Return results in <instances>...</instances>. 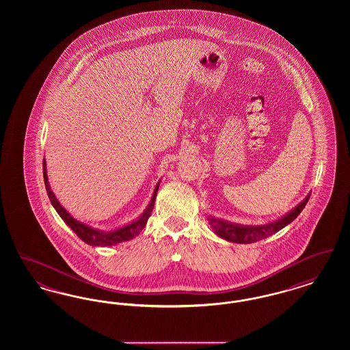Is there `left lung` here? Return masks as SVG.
I'll use <instances>...</instances> for the list:
<instances>
[{
	"label": "left lung",
	"instance_id": "left-lung-1",
	"mask_svg": "<svg viewBox=\"0 0 350 350\" xmlns=\"http://www.w3.org/2000/svg\"><path fill=\"white\" fill-rule=\"evenodd\" d=\"M308 194L306 197V200L299 203L293 211H290L287 215H284L282 219L270 223V224H265V226H239V224H232L228 221H223L219 220L215 217H208V224L211 226V228L214 230V232L217 233V236H220L221 239H226L228 241L232 243H239V244H248V243H253L261 239H265L267 236L273 234V233L278 232L280 230H282L283 227H286L287 224H290L295 217L299 215L301 210L304 208V206L307 204V202L310 200Z\"/></svg>",
	"mask_w": 350,
	"mask_h": 350
}]
</instances>
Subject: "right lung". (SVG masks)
Here are the masks:
<instances>
[{
	"instance_id": "1",
	"label": "right lung",
	"mask_w": 350,
	"mask_h": 350,
	"mask_svg": "<svg viewBox=\"0 0 350 350\" xmlns=\"http://www.w3.org/2000/svg\"><path fill=\"white\" fill-rule=\"evenodd\" d=\"M43 177H44V185H46V190H47V194H49V198H50L52 206L55 207V210L57 211V214L62 217V219L67 223L68 226L75 231V233L85 241L86 244H90V245H94V247H111V245H116L118 243H123V241H127L130 239L135 237L136 234H139L140 231L146 227L147 224V220L150 217V213L153 210V206H154V200H156V194H157V189H159V183L153 191V197L150 200V206L148 208L144 211V214L142 217H139L136 221H133L131 224L126 226V227H122L119 230H116L113 232H102L98 230H94V228H90L88 227L86 224H83L80 221H77L76 219L70 217L66 211V208L59 203V200H56L55 194L52 193L51 190L50 185H49V178H47V172H46V163L43 161Z\"/></svg>"
}]
</instances>
